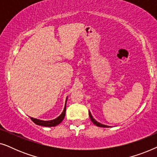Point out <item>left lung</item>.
I'll return each mask as SVG.
<instances>
[{
  "instance_id": "8db88e82",
  "label": "left lung",
  "mask_w": 157,
  "mask_h": 157,
  "mask_svg": "<svg viewBox=\"0 0 157 157\" xmlns=\"http://www.w3.org/2000/svg\"><path fill=\"white\" fill-rule=\"evenodd\" d=\"M89 117H90V119H91V121L93 122V123H94V124H95V125H96V126H99V127H110V126H106V125H104V124H102L99 123V122L96 121V120L94 119L93 117H92V116H91V113H90V111H89Z\"/></svg>"
}]
</instances>
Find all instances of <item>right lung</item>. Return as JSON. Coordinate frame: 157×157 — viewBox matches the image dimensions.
Here are the masks:
<instances>
[{"label": "right lung", "mask_w": 157, "mask_h": 157, "mask_svg": "<svg viewBox=\"0 0 157 157\" xmlns=\"http://www.w3.org/2000/svg\"><path fill=\"white\" fill-rule=\"evenodd\" d=\"M66 101H67V98H66ZM66 109V106L65 105V107H64V109L61 114L60 115L59 117H57L56 119L51 120V121H42V120L34 119V118H32V117H31V119L36 124H37V125H40L43 126H48V127H51V126H56L59 125V124L63 121L64 117H65Z\"/></svg>", "instance_id": "obj_1"}]
</instances>
